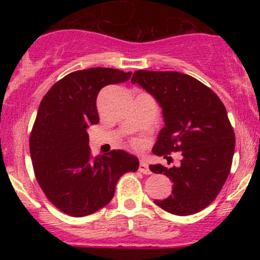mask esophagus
Returning <instances> with one entry per match:
<instances>
[{"label":"esophagus","instance_id":"1","mask_svg":"<svg viewBox=\"0 0 260 260\" xmlns=\"http://www.w3.org/2000/svg\"><path fill=\"white\" fill-rule=\"evenodd\" d=\"M139 171L144 175H150L151 171L149 169V164L145 160H142L139 164Z\"/></svg>","mask_w":260,"mask_h":260}]
</instances>
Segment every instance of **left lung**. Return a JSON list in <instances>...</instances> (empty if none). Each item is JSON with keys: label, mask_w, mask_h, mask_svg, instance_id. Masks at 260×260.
Returning a JSON list of instances; mask_svg holds the SVG:
<instances>
[{"label": "left lung", "mask_w": 260, "mask_h": 260, "mask_svg": "<svg viewBox=\"0 0 260 260\" xmlns=\"http://www.w3.org/2000/svg\"><path fill=\"white\" fill-rule=\"evenodd\" d=\"M131 82L162 109L165 127L153 153L164 157L171 151L182 154L180 166H149L174 183L169 198L154 203L175 215L198 213L216 198L231 170L236 140L225 106L210 88L188 74L137 71Z\"/></svg>", "instance_id": "8db88e82"}]
</instances>
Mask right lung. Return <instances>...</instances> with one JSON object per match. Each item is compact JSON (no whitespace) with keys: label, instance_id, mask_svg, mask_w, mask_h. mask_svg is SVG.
Here are the masks:
<instances>
[{"label":"right lung","instance_id":"1","mask_svg":"<svg viewBox=\"0 0 260 260\" xmlns=\"http://www.w3.org/2000/svg\"><path fill=\"white\" fill-rule=\"evenodd\" d=\"M131 76L104 67L77 71L41 100L29 140L32 168L47 199L67 215L82 217L104 208L121 176L139 168L138 157L124 150L92 157L86 132L99 123V91Z\"/></svg>","mask_w":260,"mask_h":260}]
</instances>
